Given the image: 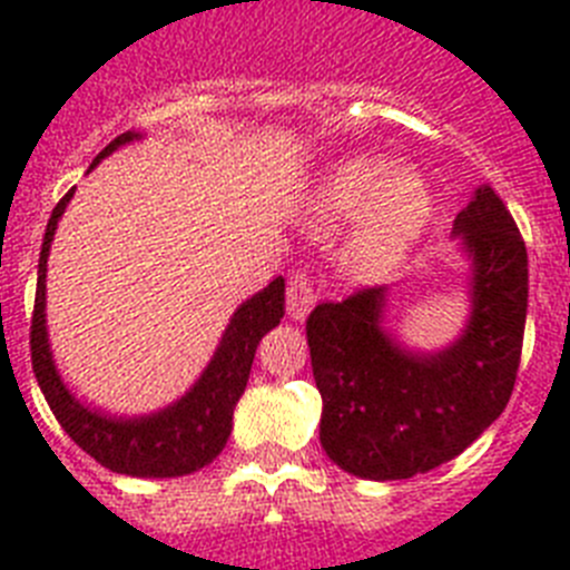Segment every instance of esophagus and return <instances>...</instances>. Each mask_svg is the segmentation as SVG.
<instances>
[{"label":"esophagus","instance_id":"34e87169","mask_svg":"<svg viewBox=\"0 0 570 570\" xmlns=\"http://www.w3.org/2000/svg\"><path fill=\"white\" fill-rule=\"evenodd\" d=\"M317 304V292L309 284L306 273H295L286 286V312H289L292 321H306L312 309Z\"/></svg>","mask_w":570,"mask_h":570}]
</instances>
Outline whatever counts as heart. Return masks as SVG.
Instances as JSON below:
<instances>
[{
	"label": "heart",
	"mask_w": 570,
	"mask_h": 570,
	"mask_svg": "<svg viewBox=\"0 0 570 570\" xmlns=\"http://www.w3.org/2000/svg\"><path fill=\"white\" fill-rule=\"evenodd\" d=\"M361 218L348 244L357 273L383 275L400 264L432 222V193L417 173H394V161L355 156L335 164L309 202V224L321 233Z\"/></svg>",
	"instance_id": "1"
}]
</instances>
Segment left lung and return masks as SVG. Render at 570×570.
Wrapping results in <instances>:
<instances>
[{"instance_id": "left-lung-1", "label": "left lung", "mask_w": 570, "mask_h": 570, "mask_svg": "<svg viewBox=\"0 0 570 570\" xmlns=\"http://www.w3.org/2000/svg\"><path fill=\"white\" fill-rule=\"evenodd\" d=\"M451 233L469 258L471 312L449 346H403L383 326L389 286L317 304L306 321L321 445L348 474L381 483L425 474L469 449L509 403L525 332V244L489 184Z\"/></svg>"}]
</instances>
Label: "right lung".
Instances as JSON below:
<instances>
[{
    "instance_id": "right-lung-1",
    "label": "right lung",
    "mask_w": 570,
    "mask_h": 570,
    "mask_svg": "<svg viewBox=\"0 0 570 570\" xmlns=\"http://www.w3.org/2000/svg\"><path fill=\"white\" fill-rule=\"evenodd\" d=\"M136 138H141V132L127 130L119 138H112L90 164V170L101 158L116 153L121 145H130ZM70 198H73V189L56 204L48 229H45L42 253H39V281H36L33 321H30V361H33L39 389L70 440L105 469L116 471V474L153 476V480L193 474L213 463L227 445L229 432H233L235 403L247 389L255 348H258L261 337L275 330L284 317V278L278 275L273 284L255 292L233 312L215 355L209 357L207 368L189 386V392H184V397L158 412L136 414V417L107 414L79 400L65 386L48 341V315H45L48 255L59 218L68 209Z\"/></svg>"
}]
</instances>
